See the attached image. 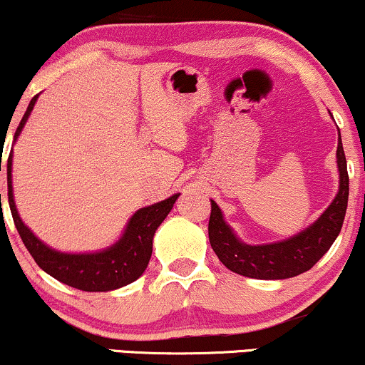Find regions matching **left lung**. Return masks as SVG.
<instances>
[{
  "mask_svg": "<svg viewBox=\"0 0 365 365\" xmlns=\"http://www.w3.org/2000/svg\"><path fill=\"white\" fill-rule=\"evenodd\" d=\"M336 165L340 172V188L329 209L310 227L281 242L262 246H249L241 242L224 222L222 212L215 202L210 200L209 241L220 262L234 273L256 279L293 278L312 269L340 234L347 210L349 173L340 131Z\"/></svg>",
  "mask_w": 365,
  "mask_h": 365,
  "instance_id": "obj_1",
  "label": "left lung"
}]
</instances>
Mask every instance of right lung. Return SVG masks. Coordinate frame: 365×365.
<instances>
[{"label": "right lung", "mask_w": 365, "mask_h": 365, "mask_svg": "<svg viewBox=\"0 0 365 365\" xmlns=\"http://www.w3.org/2000/svg\"><path fill=\"white\" fill-rule=\"evenodd\" d=\"M36 98H38V94L30 101L29 109L23 114L16 128L15 140L20 136L21 129L36 103ZM11 156L13 151L8 156V202H10L13 222L16 225V230L25 247L29 249L31 257L45 273L53 276L60 283L82 289V292H110V289L133 283L145 273L150 262L151 251H153L155 230L173 209L175 200L180 193H175L167 200H161L158 204L138 210L129 219L123 237L113 247L101 252H92V255H66V252L53 251V249L45 246L21 222L15 207V200H13Z\"/></svg>", "instance_id": "1"}]
</instances>
